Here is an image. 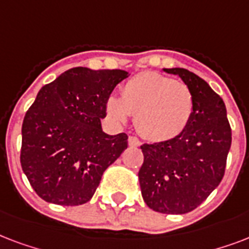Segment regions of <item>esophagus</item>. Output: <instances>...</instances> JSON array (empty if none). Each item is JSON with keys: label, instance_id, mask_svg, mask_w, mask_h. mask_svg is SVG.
<instances>
[{"label": "esophagus", "instance_id": "34e87169", "mask_svg": "<svg viewBox=\"0 0 249 249\" xmlns=\"http://www.w3.org/2000/svg\"><path fill=\"white\" fill-rule=\"evenodd\" d=\"M128 144H130V146H138L140 145V142H139V139L136 136H130L128 138Z\"/></svg>", "mask_w": 249, "mask_h": 249}]
</instances>
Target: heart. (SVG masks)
<instances>
[{"label": "heart", "instance_id": "1", "mask_svg": "<svg viewBox=\"0 0 249 249\" xmlns=\"http://www.w3.org/2000/svg\"><path fill=\"white\" fill-rule=\"evenodd\" d=\"M190 87L159 72L135 75L123 86L122 96H109L107 115L118 123L135 115V126L142 138L162 142L186 130L194 113Z\"/></svg>", "mask_w": 249, "mask_h": 249}]
</instances>
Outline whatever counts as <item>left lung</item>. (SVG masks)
Masks as SVG:
<instances>
[{
  "label": "left lung",
  "mask_w": 249,
  "mask_h": 249,
  "mask_svg": "<svg viewBox=\"0 0 249 249\" xmlns=\"http://www.w3.org/2000/svg\"><path fill=\"white\" fill-rule=\"evenodd\" d=\"M180 76L194 94V113L182 134L142 144L139 182L148 207L165 214L194 211L217 188L231 146L223 100L205 80L186 69H163Z\"/></svg>",
  "instance_id": "8db88e82"
}]
</instances>
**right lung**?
I'll return each mask as SVG.
<instances>
[{
    "label": "right lung",
    "mask_w": 249,
    "mask_h": 249,
    "mask_svg": "<svg viewBox=\"0 0 249 249\" xmlns=\"http://www.w3.org/2000/svg\"><path fill=\"white\" fill-rule=\"evenodd\" d=\"M124 70L74 67L38 90L22 124L20 163L35 192L48 203L89 201L104 171L127 148L124 132L107 135L101 118Z\"/></svg>",
    "instance_id": "right-lung-1"
}]
</instances>
